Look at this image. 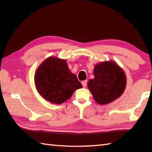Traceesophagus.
<instances>
[{
  "instance_id": "34e87169",
  "label": "esophagus",
  "mask_w": 152,
  "mask_h": 152,
  "mask_svg": "<svg viewBox=\"0 0 152 152\" xmlns=\"http://www.w3.org/2000/svg\"><path fill=\"white\" fill-rule=\"evenodd\" d=\"M82 84L83 88H86V86H87V80H84V81H82Z\"/></svg>"
}]
</instances>
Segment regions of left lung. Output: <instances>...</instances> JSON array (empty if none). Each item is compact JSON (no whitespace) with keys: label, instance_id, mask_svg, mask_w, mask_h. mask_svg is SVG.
<instances>
[{"label":"left lung","instance_id":"8db88e82","mask_svg":"<svg viewBox=\"0 0 152 152\" xmlns=\"http://www.w3.org/2000/svg\"><path fill=\"white\" fill-rule=\"evenodd\" d=\"M93 74L94 78L89 80L88 86L98 104H109L124 93L127 78L124 70L114 61L97 63L94 67Z\"/></svg>","mask_w":152,"mask_h":152}]
</instances>
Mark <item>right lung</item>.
Masks as SVG:
<instances>
[{
    "label": "right lung",
    "mask_w": 152,
    "mask_h": 152,
    "mask_svg": "<svg viewBox=\"0 0 152 152\" xmlns=\"http://www.w3.org/2000/svg\"><path fill=\"white\" fill-rule=\"evenodd\" d=\"M34 83L39 94L53 104H62L82 86L64 59L49 57L37 68Z\"/></svg>",
    "instance_id": "obj_1"
}]
</instances>
